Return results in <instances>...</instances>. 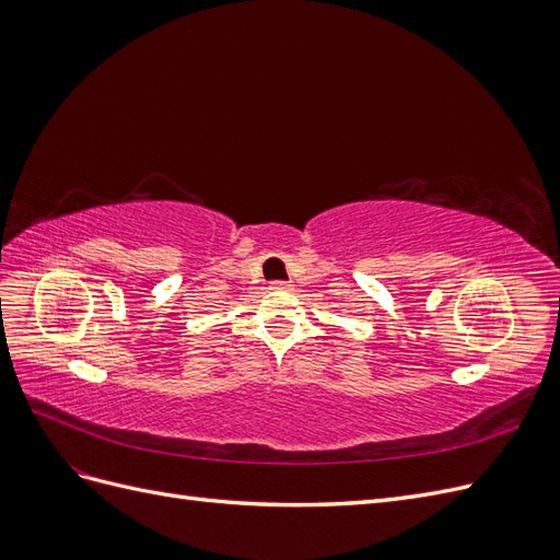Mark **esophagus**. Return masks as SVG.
<instances>
[{
	"instance_id": "34e87169",
	"label": "esophagus",
	"mask_w": 560,
	"mask_h": 560,
	"mask_svg": "<svg viewBox=\"0 0 560 560\" xmlns=\"http://www.w3.org/2000/svg\"><path fill=\"white\" fill-rule=\"evenodd\" d=\"M270 290H273V292H290L292 284L284 282V280H276V282H270Z\"/></svg>"
}]
</instances>
